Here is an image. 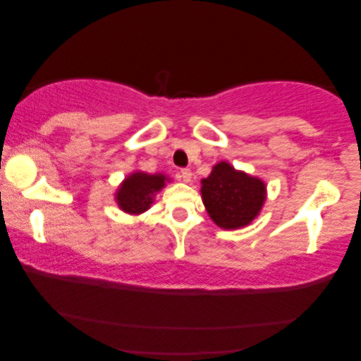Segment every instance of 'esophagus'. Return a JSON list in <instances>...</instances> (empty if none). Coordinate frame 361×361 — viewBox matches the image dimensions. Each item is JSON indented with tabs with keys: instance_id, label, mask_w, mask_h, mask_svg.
<instances>
[{
	"instance_id": "obj_1",
	"label": "esophagus",
	"mask_w": 361,
	"mask_h": 361,
	"mask_svg": "<svg viewBox=\"0 0 361 361\" xmlns=\"http://www.w3.org/2000/svg\"><path fill=\"white\" fill-rule=\"evenodd\" d=\"M179 177L184 182H190V179H192V171L190 169H180L179 171Z\"/></svg>"
}]
</instances>
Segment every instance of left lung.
<instances>
[{
	"label": "left lung",
	"instance_id": "8db88e82",
	"mask_svg": "<svg viewBox=\"0 0 361 361\" xmlns=\"http://www.w3.org/2000/svg\"><path fill=\"white\" fill-rule=\"evenodd\" d=\"M202 200L210 219L225 230L250 225L259 215L266 200V185L258 177L236 171L226 161L214 166L202 179Z\"/></svg>",
	"mask_w": 361,
	"mask_h": 361
}]
</instances>
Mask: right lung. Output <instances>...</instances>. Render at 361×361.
Returning <instances> with one entry per match:
<instances>
[{
    "label": "right lung",
    "instance_id": "add662e5",
    "mask_svg": "<svg viewBox=\"0 0 361 361\" xmlns=\"http://www.w3.org/2000/svg\"><path fill=\"white\" fill-rule=\"evenodd\" d=\"M169 177L164 174H146V172H133L118 187L115 200L123 212L130 215H140L149 209L154 195L159 192Z\"/></svg>",
    "mask_w": 361,
    "mask_h": 361
}]
</instances>
